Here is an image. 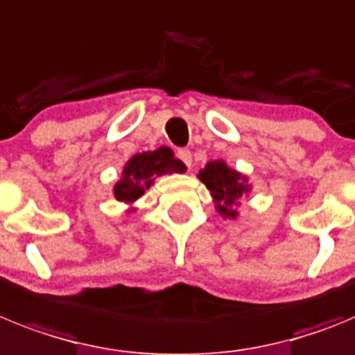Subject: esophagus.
<instances>
[{
	"mask_svg": "<svg viewBox=\"0 0 355 355\" xmlns=\"http://www.w3.org/2000/svg\"><path fill=\"white\" fill-rule=\"evenodd\" d=\"M177 157L182 160V162H184V164L187 166V168H189L191 160H193V155H191L189 150H186V148H180V150H177Z\"/></svg>",
	"mask_w": 355,
	"mask_h": 355,
	"instance_id": "34e87169",
	"label": "esophagus"
}]
</instances>
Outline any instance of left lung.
I'll return each instance as SVG.
<instances>
[{
  "instance_id": "1",
  "label": "left lung",
  "mask_w": 355,
  "mask_h": 355,
  "mask_svg": "<svg viewBox=\"0 0 355 355\" xmlns=\"http://www.w3.org/2000/svg\"><path fill=\"white\" fill-rule=\"evenodd\" d=\"M200 180L212 193L216 209L221 214L236 218V211H232L230 207L237 205L239 200L246 195V191H248V186L245 184L246 178L230 169L223 160H214L200 171Z\"/></svg>"
}]
</instances>
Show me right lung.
<instances>
[{"label": "right lung", "instance_id": "1", "mask_svg": "<svg viewBox=\"0 0 355 355\" xmlns=\"http://www.w3.org/2000/svg\"><path fill=\"white\" fill-rule=\"evenodd\" d=\"M186 166L175 159L169 148H159L155 152L137 153L128 160L123 169L121 182L114 187V195L119 202L132 203L152 186L153 177L166 173H184Z\"/></svg>", "mask_w": 355, "mask_h": 355}]
</instances>
